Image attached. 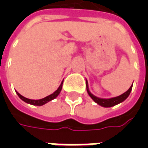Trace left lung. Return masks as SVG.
I'll use <instances>...</instances> for the list:
<instances>
[{
    "label": "left lung",
    "instance_id": "obj_1",
    "mask_svg": "<svg viewBox=\"0 0 148 148\" xmlns=\"http://www.w3.org/2000/svg\"><path fill=\"white\" fill-rule=\"evenodd\" d=\"M132 86L128 89V90L124 93L123 94H121L120 96L115 97H112V98H108V99H106V98H100V97H97L94 96L93 93H91V92L89 90V86H88V82H87L86 80V90L87 92H88V94L90 95V97L92 98V99L97 103L98 104L99 106H102V107H106V108H109V107H112V106H116V105H118L120 103L123 102L124 100L127 99V97L129 96L131 91H132Z\"/></svg>",
    "mask_w": 148,
    "mask_h": 148
}]
</instances>
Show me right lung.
I'll list each match as a JSON object with an SVG mask.
<instances>
[{"instance_id": "right-lung-1", "label": "right lung", "mask_w": 148, "mask_h": 148, "mask_svg": "<svg viewBox=\"0 0 148 148\" xmlns=\"http://www.w3.org/2000/svg\"><path fill=\"white\" fill-rule=\"evenodd\" d=\"M62 84H63V81L62 82L61 85L59 86V87L58 88V90L55 91L54 93H51V95H49V96L46 97L44 98H42V99H39V100H32V99H28L27 97H23L22 95H21L20 93L16 92L17 93V95L19 96V97L21 98L22 101H24V102L27 103V104H30V105H32V106H43V105H45L46 103L49 102L50 101H52L53 99H55L56 98L58 95L60 93L62 90Z\"/></svg>"}]
</instances>
